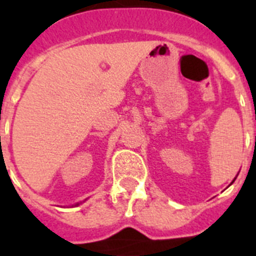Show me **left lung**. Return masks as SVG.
<instances>
[{
	"label": "left lung",
	"mask_w": 256,
	"mask_h": 256,
	"mask_svg": "<svg viewBox=\"0 0 256 256\" xmlns=\"http://www.w3.org/2000/svg\"><path fill=\"white\" fill-rule=\"evenodd\" d=\"M234 180H236V178H234ZM234 180H232V183H234ZM232 183H230V184H232Z\"/></svg>",
	"instance_id": "left-lung-1"
}]
</instances>
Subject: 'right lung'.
<instances>
[{
  "instance_id": "obj_1",
  "label": "right lung",
  "mask_w": 256,
  "mask_h": 256,
  "mask_svg": "<svg viewBox=\"0 0 256 256\" xmlns=\"http://www.w3.org/2000/svg\"><path fill=\"white\" fill-rule=\"evenodd\" d=\"M76 205H79V204H76Z\"/></svg>"
}]
</instances>
